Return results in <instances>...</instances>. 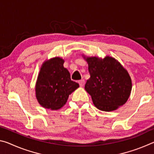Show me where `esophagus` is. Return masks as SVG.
Returning <instances> with one entry per match:
<instances>
[{
	"label": "esophagus",
	"instance_id": "obj_1",
	"mask_svg": "<svg viewBox=\"0 0 154 154\" xmlns=\"http://www.w3.org/2000/svg\"><path fill=\"white\" fill-rule=\"evenodd\" d=\"M78 83H79V85H80L81 87H83V85H84V84H85V81L83 80V79L79 80V82H78Z\"/></svg>",
	"mask_w": 154,
	"mask_h": 154
}]
</instances>
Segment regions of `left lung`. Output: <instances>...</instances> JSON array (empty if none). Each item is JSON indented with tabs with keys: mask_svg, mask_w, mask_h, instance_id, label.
Masks as SVG:
<instances>
[{
	"mask_svg": "<svg viewBox=\"0 0 154 154\" xmlns=\"http://www.w3.org/2000/svg\"><path fill=\"white\" fill-rule=\"evenodd\" d=\"M90 78L85 90L96 108L103 111L116 110L126 103L132 90L128 72L119 62L110 56L85 57Z\"/></svg>",
	"mask_w": 154,
	"mask_h": 154,
	"instance_id": "obj_1",
	"label": "left lung"
}]
</instances>
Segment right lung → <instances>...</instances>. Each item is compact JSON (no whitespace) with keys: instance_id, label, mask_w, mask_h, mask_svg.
I'll return each instance as SVG.
<instances>
[{"instance_id":"1","label":"right lung","mask_w":154,"mask_h":154,"mask_svg":"<svg viewBox=\"0 0 154 154\" xmlns=\"http://www.w3.org/2000/svg\"><path fill=\"white\" fill-rule=\"evenodd\" d=\"M64 60L56 57L43 62L36 83V97L41 106L51 110L62 107L69 95L79 87L64 68Z\"/></svg>"}]
</instances>
